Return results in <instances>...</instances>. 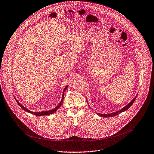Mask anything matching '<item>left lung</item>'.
<instances>
[{"label":"left lung","instance_id":"obj_1","mask_svg":"<svg viewBox=\"0 0 154 154\" xmlns=\"http://www.w3.org/2000/svg\"><path fill=\"white\" fill-rule=\"evenodd\" d=\"M137 95H138V94L136 95V96H135L132 100H131L127 105H126L125 106H124L123 108H122L121 109H119V110H118V111H116V112H113V113H109V114H102V113H97V115H98L99 116H102V117H103V118L113 117V116H115L118 115L120 114L121 113L126 111L127 109H128L131 106V105H132L133 103L135 102V99H136V98H137Z\"/></svg>","mask_w":154,"mask_h":154}]
</instances>
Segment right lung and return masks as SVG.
Returning <instances> with one entry per match:
<instances>
[{
  "instance_id": "right-lung-1",
  "label": "right lung",
  "mask_w": 154,
  "mask_h": 154,
  "mask_svg": "<svg viewBox=\"0 0 154 154\" xmlns=\"http://www.w3.org/2000/svg\"><path fill=\"white\" fill-rule=\"evenodd\" d=\"M68 85H66V87L64 88V90H63V94H62V98H61V100L60 103H59L55 108H54V109H51V110H49V111L39 112H32V111H30V109H27V108H26L24 105H23L21 103H20L18 102V100H17V99H16L15 97H14V99H15L16 101L17 102V103H18V105H19L22 108H23L24 111H26V112H28V113H31V114H33V115H35V116H48V115H51V114L55 113L56 111H57V109L61 106V105H62L63 101L64 92V91H65L66 90V89L68 88Z\"/></svg>"
}]
</instances>
